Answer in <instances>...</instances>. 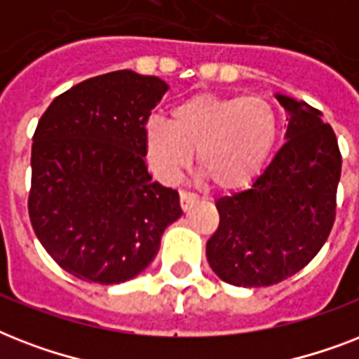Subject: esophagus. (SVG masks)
<instances>
[{
	"mask_svg": "<svg viewBox=\"0 0 359 359\" xmlns=\"http://www.w3.org/2000/svg\"><path fill=\"white\" fill-rule=\"evenodd\" d=\"M197 199H199V197H197L194 191L180 190V207H182V210H188V208L197 201Z\"/></svg>",
	"mask_w": 359,
	"mask_h": 359,
	"instance_id": "34e87169",
	"label": "esophagus"
}]
</instances>
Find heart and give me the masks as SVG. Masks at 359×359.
<instances>
[{
	"label": "heart",
	"mask_w": 359,
	"mask_h": 359,
	"mask_svg": "<svg viewBox=\"0 0 359 359\" xmlns=\"http://www.w3.org/2000/svg\"><path fill=\"white\" fill-rule=\"evenodd\" d=\"M278 111L262 97H224L199 93L171 109V123L152 117L143 126L149 168L175 184L197 168L216 190H244L261 175L278 140Z\"/></svg>",
	"instance_id": "obj_1"
}]
</instances>
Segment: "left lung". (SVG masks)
I'll list each match as a JSON object with an SVG mask.
<instances>
[{
    "label": "left lung",
    "mask_w": 359,
    "mask_h": 359,
    "mask_svg": "<svg viewBox=\"0 0 359 359\" xmlns=\"http://www.w3.org/2000/svg\"><path fill=\"white\" fill-rule=\"evenodd\" d=\"M289 114L285 143L253 184L219 197V225L207 259L236 287H270L294 276L317 255L335 219L341 152L320 111L276 93Z\"/></svg>",
    "instance_id": "1"
}]
</instances>
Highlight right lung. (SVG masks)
<instances>
[{
	"label": "right lung",
	"mask_w": 359,
	"mask_h": 359,
	"mask_svg": "<svg viewBox=\"0 0 359 359\" xmlns=\"http://www.w3.org/2000/svg\"><path fill=\"white\" fill-rule=\"evenodd\" d=\"M168 89L156 76L108 72L59 95L36 124L31 225L78 279L135 278L182 214L177 190L154 182L143 158V126Z\"/></svg>",
	"instance_id": "add662e5"
}]
</instances>
